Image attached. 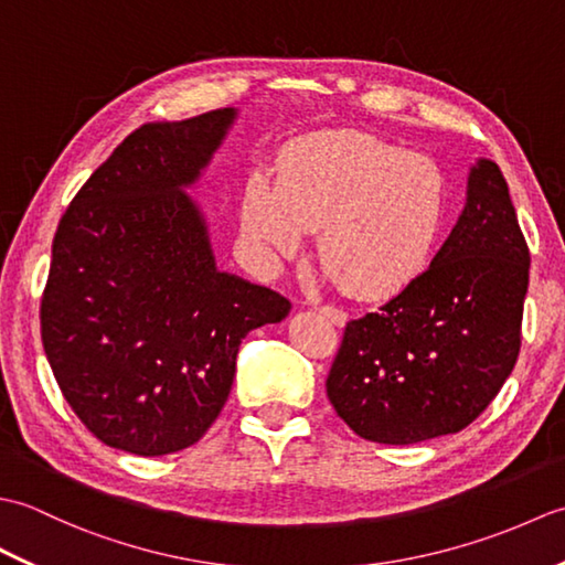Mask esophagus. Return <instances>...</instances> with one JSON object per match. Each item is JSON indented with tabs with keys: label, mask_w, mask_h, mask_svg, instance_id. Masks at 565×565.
<instances>
[{
	"label": "esophagus",
	"mask_w": 565,
	"mask_h": 565,
	"mask_svg": "<svg viewBox=\"0 0 565 565\" xmlns=\"http://www.w3.org/2000/svg\"><path fill=\"white\" fill-rule=\"evenodd\" d=\"M316 310H318V313L326 316V318L332 322V326H338V328H342L344 322L350 320V318H347V313H344L342 308H334V306H316Z\"/></svg>",
	"instance_id": "obj_1"
}]
</instances>
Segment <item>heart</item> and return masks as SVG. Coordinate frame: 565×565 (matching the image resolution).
Wrapping results in <instances>:
<instances>
[{
    "instance_id": "1",
    "label": "heart",
    "mask_w": 565,
    "mask_h": 565,
    "mask_svg": "<svg viewBox=\"0 0 565 565\" xmlns=\"http://www.w3.org/2000/svg\"><path fill=\"white\" fill-rule=\"evenodd\" d=\"M447 209V177L435 160L334 130L298 140L279 182L252 177L239 221L264 269L296 257L318 227V255L332 281L362 298H391L435 257Z\"/></svg>"
}]
</instances>
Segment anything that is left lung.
Returning a JSON list of instances; mask_svg holds the SVG:
<instances>
[{"label": "left lung", "instance_id": "obj_1", "mask_svg": "<svg viewBox=\"0 0 565 565\" xmlns=\"http://www.w3.org/2000/svg\"><path fill=\"white\" fill-rule=\"evenodd\" d=\"M530 247L493 160L468 172L466 203L429 267L379 313L350 320L328 398L359 437L417 444L481 415L522 342Z\"/></svg>", "mask_w": 565, "mask_h": 565}]
</instances>
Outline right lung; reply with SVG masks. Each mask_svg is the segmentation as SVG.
Listing matches in <instances>:
<instances>
[{"label": "right lung", "mask_w": 565, "mask_h": 565, "mask_svg": "<svg viewBox=\"0 0 565 565\" xmlns=\"http://www.w3.org/2000/svg\"><path fill=\"white\" fill-rule=\"evenodd\" d=\"M235 109L146 124L60 218L41 301L43 350L94 437L138 456L182 451L221 415L239 342L291 303L215 267L186 194Z\"/></svg>", "instance_id": "right-lung-1"}]
</instances>
